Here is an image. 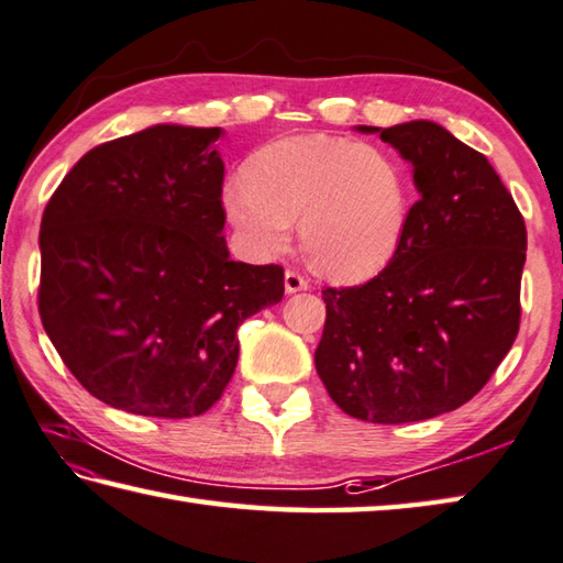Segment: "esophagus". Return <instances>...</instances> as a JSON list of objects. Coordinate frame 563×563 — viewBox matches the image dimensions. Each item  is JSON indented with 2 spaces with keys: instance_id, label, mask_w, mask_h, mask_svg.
I'll return each mask as SVG.
<instances>
[{
  "instance_id": "34e87169",
  "label": "esophagus",
  "mask_w": 563,
  "mask_h": 563,
  "mask_svg": "<svg viewBox=\"0 0 563 563\" xmlns=\"http://www.w3.org/2000/svg\"><path fill=\"white\" fill-rule=\"evenodd\" d=\"M310 283L305 278L302 273L298 271H285V290L288 292H300V290H308Z\"/></svg>"
}]
</instances>
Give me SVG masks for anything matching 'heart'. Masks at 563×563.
Masks as SVG:
<instances>
[{
    "label": "heart",
    "mask_w": 563,
    "mask_h": 563,
    "mask_svg": "<svg viewBox=\"0 0 563 563\" xmlns=\"http://www.w3.org/2000/svg\"><path fill=\"white\" fill-rule=\"evenodd\" d=\"M223 213L251 258L290 249L300 219L305 253L332 280H366L394 258L408 227L411 184L384 147L324 132L255 150L246 177L221 194Z\"/></svg>",
    "instance_id": "b5f03b06"
}]
</instances>
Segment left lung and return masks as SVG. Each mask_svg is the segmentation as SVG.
I'll use <instances>...</instances> for the list:
<instances>
[{
  "instance_id": "obj_1",
  "label": "left lung",
  "mask_w": 563,
  "mask_h": 563,
  "mask_svg": "<svg viewBox=\"0 0 563 563\" xmlns=\"http://www.w3.org/2000/svg\"><path fill=\"white\" fill-rule=\"evenodd\" d=\"M379 132L413 165L421 199L386 268L324 288L317 374L344 413L411 423L467 404L519 332L527 227L485 155L431 120Z\"/></svg>"
}]
</instances>
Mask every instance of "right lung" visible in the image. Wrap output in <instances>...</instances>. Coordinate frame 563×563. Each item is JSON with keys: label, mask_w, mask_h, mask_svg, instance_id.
Returning <instances> with one entry per match:
<instances>
[{"label": "right lung", "mask_w": 563, "mask_h": 563, "mask_svg": "<svg viewBox=\"0 0 563 563\" xmlns=\"http://www.w3.org/2000/svg\"><path fill=\"white\" fill-rule=\"evenodd\" d=\"M219 135L155 125L103 142L41 217V322L80 386L120 411H209L241 322L283 300L280 265L229 258Z\"/></svg>", "instance_id": "1"}]
</instances>
